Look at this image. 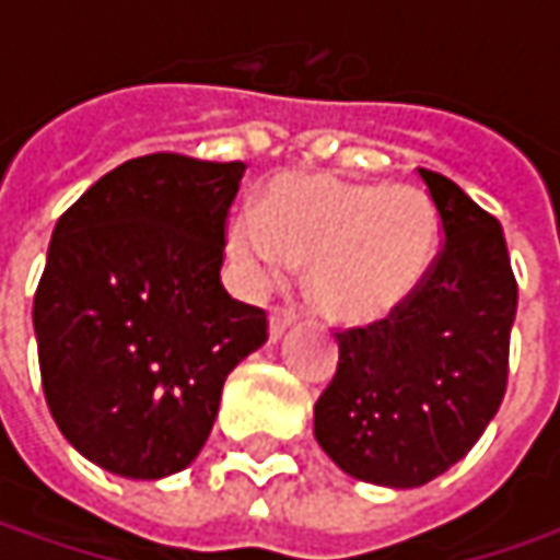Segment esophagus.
I'll use <instances>...</instances> for the list:
<instances>
[{
	"mask_svg": "<svg viewBox=\"0 0 560 560\" xmlns=\"http://www.w3.org/2000/svg\"><path fill=\"white\" fill-rule=\"evenodd\" d=\"M292 324H295V312H290V308H273V312H270V327H268L270 339L277 342L280 336L290 330Z\"/></svg>",
	"mask_w": 560,
	"mask_h": 560,
	"instance_id": "34e87169",
	"label": "esophagus"
}]
</instances>
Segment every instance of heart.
<instances>
[{
    "instance_id": "1",
    "label": "heart",
    "mask_w": 560,
    "mask_h": 560,
    "mask_svg": "<svg viewBox=\"0 0 560 560\" xmlns=\"http://www.w3.org/2000/svg\"><path fill=\"white\" fill-rule=\"evenodd\" d=\"M440 246V211L415 186L287 177L268 205L243 202L226 255L252 287L308 261L314 305L342 324H371L418 290Z\"/></svg>"
}]
</instances>
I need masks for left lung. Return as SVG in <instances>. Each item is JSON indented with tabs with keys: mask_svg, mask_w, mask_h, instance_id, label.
<instances>
[{
	"mask_svg": "<svg viewBox=\"0 0 560 560\" xmlns=\"http://www.w3.org/2000/svg\"><path fill=\"white\" fill-rule=\"evenodd\" d=\"M442 221L436 261L386 320L339 339L314 405V436L349 477L389 489L430 483L495 418L517 314L502 224L462 186L418 167Z\"/></svg>",
	"mask_w": 560,
	"mask_h": 560,
	"instance_id": "obj_1",
	"label": "left lung"
}]
</instances>
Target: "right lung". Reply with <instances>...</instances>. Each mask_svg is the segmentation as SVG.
<instances>
[{"label":"right lung","mask_w":560,"mask_h":560,"mask_svg":"<svg viewBox=\"0 0 560 560\" xmlns=\"http://www.w3.org/2000/svg\"><path fill=\"white\" fill-rule=\"evenodd\" d=\"M243 174V162L142 155L55 224L33 295L43 389L65 440L118 477L196 462L226 374L268 342V314L221 283Z\"/></svg>","instance_id":"1"}]
</instances>
